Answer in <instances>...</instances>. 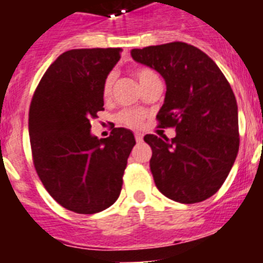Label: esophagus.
Here are the masks:
<instances>
[{
	"mask_svg": "<svg viewBox=\"0 0 263 263\" xmlns=\"http://www.w3.org/2000/svg\"><path fill=\"white\" fill-rule=\"evenodd\" d=\"M134 138H136L137 143H141L143 141V136L141 133H134Z\"/></svg>",
	"mask_w": 263,
	"mask_h": 263,
	"instance_id": "1",
	"label": "esophagus"
}]
</instances>
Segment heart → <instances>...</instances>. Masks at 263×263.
Here are the masks:
<instances>
[{
  "mask_svg": "<svg viewBox=\"0 0 263 263\" xmlns=\"http://www.w3.org/2000/svg\"><path fill=\"white\" fill-rule=\"evenodd\" d=\"M134 75H136L137 80H138L139 85L142 87V89L146 85L150 84L152 81L159 79L157 73L150 68H138L134 72ZM113 83H115V75H113V73H109L103 84V95L105 99H108L111 95ZM145 117L146 115L143 110H139V109H124V110H121L120 113L116 116V121H117L120 125L136 129V127H139L142 125Z\"/></svg>",
  "mask_w": 263,
  "mask_h": 263,
  "instance_id": "heart-1",
  "label": "heart"
}]
</instances>
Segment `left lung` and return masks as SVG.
<instances>
[{"label": "left lung", "instance_id": "8db88e82", "mask_svg": "<svg viewBox=\"0 0 263 263\" xmlns=\"http://www.w3.org/2000/svg\"><path fill=\"white\" fill-rule=\"evenodd\" d=\"M136 62L163 76L167 90L158 127L173 139L146 134L155 185L171 200L200 203L220 190L240 147L238 111L231 84L205 52L184 42L132 50Z\"/></svg>", "mask_w": 263, "mask_h": 263}]
</instances>
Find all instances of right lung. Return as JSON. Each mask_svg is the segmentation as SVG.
I'll return each instance as SVG.
<instances>
[{
	"label": "right lung",
	"mask_w": 263,
	"mask_h": 263,
	"mask_svg": "<svg viewBox=\"0 0 263 263\" xmlns=\"http://www.w3.org/2000/svg\"><path fill=\"white\" fill-rule=\"evenodd\" d=\"M122 48L63 52L39 81L29 110L34 167L48 194L66 210L101 212L122 188L133 133L115 127L108 138L90 134V118L104 110L103 84Z\"/></svg>",
	"instance_id": "1"
}]
</instances>
